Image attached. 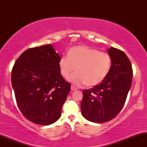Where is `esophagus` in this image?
Returning <instances> with one entry per match:
<instances>
[{"label":"esophagus","mask_w":147,"mask_h":147,"mask_svg":"<svg viewBox=\"0 0 147 147\" xmlns=\"http://www.w3.org/2000/svg\"><path fill=\"white\" fill-rule=\"evenodd\" d=\"M71 90H72V91H75V90H77V88L74 87V86H71Z\"/></svg>","instance_id":"esophagus-1"}]
</instances>
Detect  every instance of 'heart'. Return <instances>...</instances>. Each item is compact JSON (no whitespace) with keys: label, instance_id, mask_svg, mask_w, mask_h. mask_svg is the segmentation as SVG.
Wrapping results in <instances>:
<instances>
[{"label":"heart","instance_id":"heart-1","mask_svg":"<svg viewBox=\"0 0 147 147\" xmlns=\"http://www.w3.org/2000/svg\"><path fill=\"white\" fill-rule=\"evenodd\" d=\"M61 75L74 85L86 84L94 86L100 84L110 72L112 59L109 54L86 45H77L69 49L68 55L59 60Z\"/></svg>","mask_w":147,"mask_h":147}]
</instances>
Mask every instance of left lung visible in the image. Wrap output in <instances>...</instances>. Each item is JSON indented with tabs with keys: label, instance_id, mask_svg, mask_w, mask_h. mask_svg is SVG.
I'll list each match as a JSON object with an SVG mask.
<instances>
[{
	"label": "left lung",
	"instance_id": "obj_1",
	"mask_svg": "<svg viewBox=\"0 0 147 147\" xmlns=\"http://www.w3.org/2000/svg\"><path fill=\"white\" fill-rule=\"evenodd\" d=\"M108 53L112 59L109 75L99 85L83 90L82 114L95 123L109 122L120 112L131 87L133 70L126 54L111 47Z\"/></svg>",
	"mask_w": 147,
	"mask_h": 147
}]
</instances>
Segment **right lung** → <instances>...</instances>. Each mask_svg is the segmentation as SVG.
Returning <instances> with one entry per match:
<instances>
[{
	"instance_id": "right-lung-1",
	"label": "right lung",
	"mask_w": 147,
	"mask_h": 147,
	"mask_svg": "<svg viewBox=\"0 0 147 147\" xmlns=\"http://www.w3.org/2000/svg\"><path fill=\"white\" fill-rule=\"evenodd\" d=\"M61 57L51 44L28 49L15 62L11 85L16 103L28 120L50 125L59 119L70 90L59 68Z\"/></svg>"
}]
</instances>
